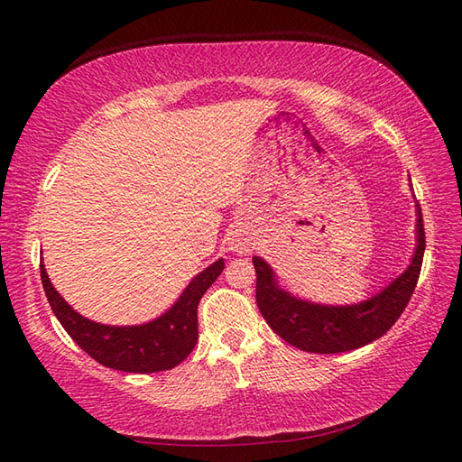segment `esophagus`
<instances>
[{"mask_svg": "<svg viewBox=\"0 0 462 462\" xmlns=\"http://www.w3.org/2000/svg\"><path fill=\"white\" fill-rule=\"evenodd\" d=\"M231 250H233V253L246 254L248 253V245L243 239H231Z\"/></svg>", "mask_w": 462, "mask_h": 462, "instance_id": "obj_1", "label": "esophagus"}]
</instances>
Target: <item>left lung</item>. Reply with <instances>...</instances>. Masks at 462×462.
Returning a JSON list of instances; mask_svg holds the SVG:
<instances>
[{"instance_id":"8db88e82","label":"left lung","mask_w":462,"mask_h":462,"mask_svg":"<svg viewBox=\"0 0 462 462\" xmlns=\"http://www.w3.org/2000/svg\"><path fill=\"white\" fill-rule=\"evenodd\" d=\"M426 248L420 204H416V248L409 268L374 297L356 304H319L299 299L279 287L272 265L253 256L256 302L279 337L306 353L333 355L355 351L385 335L412 297Z\"/></svg>"}]
</instances>
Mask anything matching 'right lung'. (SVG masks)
Masks as SVG:
<instances>
[{"mask_svg": "<svg viewBox=\"0 0 462 462\" xmlns=\"http://www.w3.org/2000/svg\"><path fill=\"white\" fill-rule=\"evenodd\" d=\"M223 258L209 263L180 292L170 310L141 326H106L80 316L55 291L44 262H40V275L55 318L82 351L107 368L152 374L175 368L192 353L199 339V302L223 272Z\"/></svg>", "mask_w": 462, "mask_h": 462, "instance_id": "add662e5", "label": "right lung"}]
</instances>
